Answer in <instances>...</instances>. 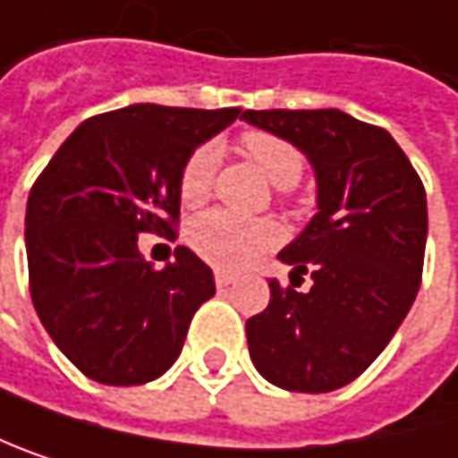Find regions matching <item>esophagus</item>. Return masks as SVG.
I'll use <instances>...</instances> for the list:
<instances>
[{"instance_id":"obj_1","label":"esophagus","mask_w":458,"mask_h":458,"mask_svg":"<svg viewBox=\"0 0 458 458\" xmlns=\"http://www.w3.org/2000/svg\"><path fill=\"white\" fill-rule=\"evenodd\" d=\"M234 283H237V277H234V275H229V272H224V269H218V272H216V285H218L221 291H224V288H229V285H234Z\"/></svg>"}]
</instances>
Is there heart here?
<instances>
[{
    "label": "heart",
    "mask_w": 458,
    "mask_h": 458,
    "mask_svg": "<svg viewBox=\"0 0 458 458\" xmlns=\"http://www.w3.org/2000/svg\"><path fill=\"white\" fill-rule=\"evenodd\" d=\"M242 146L248 157L259 165V170L277 186L291 189L299 183L304 170L301 151L264 130L245 132ZM218 167V146L202 143L189 154L178 175V197L186 208H197L210 197L213 175ZM280 242V226L275 221H250L240 218L229 210H210L191 221L189 226V245L191 250L213 267L224 269H242L256 261L267 248Z\"/></svg>",
    "instance_id": "heart-1"
}]
</instances>
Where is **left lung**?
Instances as JSON below:
<instances>
[{
  "label": "left lung",
  "instance_id": "obj_1",
  "mask_svg": "<svg viewBox=\"0 0 458 458\" xmlns=\"http://www.w3.org/2000/svg\"><path fill=\"white\" fill-rule=\"evenodd\" d=\"M242 119L304 151L318 181V213L277 256L312 285L269 280V307L245 323L250 360L280 389L334 392L384 352L419 293L421 178L384 127L339 109H250Z\"/></svg>",
  "mask_w": 458,
  "mask_h": 458
}]
</instances>
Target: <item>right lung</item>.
<instances>
[{
  "label": "right lung",
  "instance_id": "add662e5",
  "mask_svg": "<svg viewBox=\"0 0 458 458\" xmlns=\"http://www.w3.org/2000/svg\"><path fill=\"white\" fill-rule=\"evenodd\" d=\"M240 109L132 104L85 119L31 186L26 259L34 310L55 346L93 381L159 378L181 354L194 312L216 293L189 248L151 269L138 234H173L189 154Z\"/></svg>",
  "mask_w": 458,
  "mask_h": 458
}]
</instances>
